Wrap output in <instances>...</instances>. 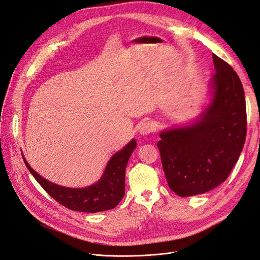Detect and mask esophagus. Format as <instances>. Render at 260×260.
I'll use <instances>...</instances> for the list:
<instances>
[{
  "instance_id": "1",
  "label": "esophagus",
  "mask_w": 260,
  "mask_h": 260,
  "mask_svg": "<svg viewBox=\"0 0 260 260\" xmlns=\"http://www.w3.org/2000/svg\"><path fill=\"white\" fill-rule=\"evenodd\" d=\"M155 130L154 123L151 121H145L142 123V126L140 127V134L143 137H146L148 134L152 133Z\"/></svg>"
}]
</instances>
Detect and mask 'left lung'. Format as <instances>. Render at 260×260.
Returning <instances> with one entry per match:
<instances>
[{
	"label": "left lung",
	"instance_id": "obj_1",
	"mask_svg": "<svg viewBox=\"0 0 260 260\" xmlns=\"http://www.w3.org/2000/svg\"><path fill=\"white\" fill-rule=\"evenodd\" d=\"M215 74L209 102L190 123L162 130L158 142L163 171L176 194H204L223 183L243 149L246 108L242 83L226 61L212 54Z\"/></svg>",
	"mask_w": 260,
	"mask_h": 260
}]
</instances>
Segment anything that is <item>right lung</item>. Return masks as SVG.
I'll use <instances>...</instances> for the list:
<instances>
[{
  "instance_id": "1",
  "label": "right lung",
  "mask_w": 260,
  "mask_h": 260,
  "mask_svg": "<svg viewBox=\"0 0 260 260\" xmlns=\"http://www.w3.org/2000/svg\"><path fill=\"white\" fill-rule=\"evenodd\" d=\"M136 147L137 141L132 139L126 146L112 155L100 179L85 188H68L51 182L30 168L23 154L22 157L27 170L37 182L57 203L75 211L95 213L115 208L122 200L126 166Z\"/></svg>"
}]
</instances>
